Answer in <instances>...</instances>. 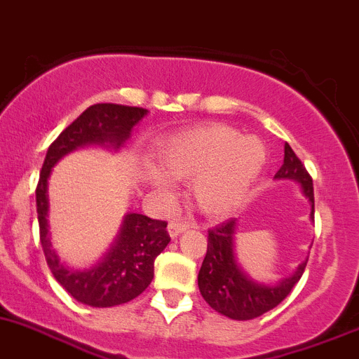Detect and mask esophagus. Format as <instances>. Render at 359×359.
Segmentation results:
<instances>
[{"mask_svg":"<svg viewBox=\"0 0 359 359\" xmlns=\"http://www.w3.org/2000/svg\"><path fill=\"white\" fill-rule=\"evenodd\" d=\"M188 228H190V224H188L187 221L181 219H175L168 224V231L171 236H178L180 233H183V231H187Z\"/></svg>","mask_w":359,"mask_h":359,"instance_id":"esophagus-1","label":"esophagus"}]
</instances>
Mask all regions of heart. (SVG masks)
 <instances>
[{"label":"heart","instance_id":"heart-1","mask_svg":"<svg viewBox=\"0 0 359 359\" xmlns=\"http://www.w3.org/2000/svg\"><path fill=\"white\" fill-rule=\"evenodd\" d=\"M157 168H145V180L162 194L171 180H191L194 205L207 216H224L242 202L264 164L257 138L224 124H207L162 138L154 149Z\"/></svg>","mask_w":359,"mask_h":359}]
</instances>
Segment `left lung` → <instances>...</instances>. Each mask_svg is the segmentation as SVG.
Instances as JSON below:
<instances>
[{
    "mask_svg": "<svg viewBox=\"0 0 359 359\" xmlns=\"http://www.w3.org/2000/svg\"><path fill=\"white\" fill-rule=\"evenodd\" d=\"M276 180H294L301 183L302 191L311 202V219L315 221V191L313 180L306 171L301 158L285 143L283 165L275 175ZM236 219L224 221L209 230L207 252L198 271V290L214 311L231 320H252L269 309L276 308L301 280L308 261L302 262L297 271L276 285L257 283L247 275L235 256Z\"/></svg>",
    "mask_w": 359,
    "mask_h": 359,
    "instance_id": "left-lung-1",
    "label": "left lung"
}]
</instances>
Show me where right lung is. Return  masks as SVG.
I'll use <instances>...</instances> for the list:
<instances>
[{"label":"right lung","mask_w":359,"mask_h":359,"mask_svg":"<svg viewBox=\"0 0 359 359\" xmlns=\"http://www.w3.org/2000/svg\"><path fill=\"white\" fill-rule=\"evenodd\" d=\"M147 116L142 107L97 103L91 105L58 135L44 157L38 188L39 240L48 268L58 283L76 301L93 308H110L138 297L154 278V261L165 249L169 236L168 223L143 214H128L116 242L103 259L93 268L77 271L64 266L51 249L48 235V178L51 168L64 155L86 145H107L119 149L129 138L133 126Z\"/></svg>","instance_id":"obj_1"}]
</instances>
